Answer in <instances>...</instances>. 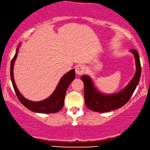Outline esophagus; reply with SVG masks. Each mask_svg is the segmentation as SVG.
<instances>
[{"label": "esophagus", "mask_w": 150, "mask_h": 150, "mask_svg": "<svg viewBox=\"0 0 150 150\" xmlns=\"http://www.w3.org/2000/svg\"><path fill=\"white\" fill-rule=\"evenodd\" d=\"M85 67L83 65H78L76 67V73L79 75H82L85 72Z\"/></svg>", "instance_id": "obj_1"}]
</instances>
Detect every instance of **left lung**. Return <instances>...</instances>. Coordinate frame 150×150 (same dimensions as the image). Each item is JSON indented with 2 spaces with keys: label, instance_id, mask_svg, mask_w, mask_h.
<instances>
[{
  "label": "left lung",
  "instance_id": "left-lung-1",
  "mask_svg": "<svg viewBox=\"0 0 150 150\" xmlns=\"http://www.w3.org/2000/svg\"><path fill=\"white\" fill-rule=\"evenodd\" d=\"M134 54L136 61L137 71L130 83L122 91L111 95H105L100 93L94 87L91 79L88 76H82L85 91V104L89 109L96 112H106L122 107L132 97L135 89L138 85L141 77V66L139 53L136 50H130Z\"/></svg>",
  "mask_w": 150,
  "mask_h": 150
}]
</instances>
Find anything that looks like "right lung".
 <instances>
[{
  "mask_svg": "<svg viewBox=\"0 0 150 150\" xmlns=\"http://www.w3.org/2000/svg\"><path fill=\"white\" fill-rule=\"evenodd\" d=\"M19 46L16 49V52L15 55H14L13 59L11 60V67H10V75H11L12 85H13L14 91L16 92V94L19 101L25 107L28 108L31 111L35 112H40V113H54V112L59 111V110L62 109L63 104H64L65 96L67 88H68V86L71 83V81H73V80H74L75 79L74 69H71V70L65 74L61 78L55 91L47 99L40 102H32L30 101V100H26V98H24L20 94V91H18V88L16 85L13 75V65L14 63H15L16 57L18 56Z\"/></svg>",
  "mask_w": 150,
  "mask_h": 150,
  "instance_id": "add662e5",
  "label": "right lung"
}]
</instances>
